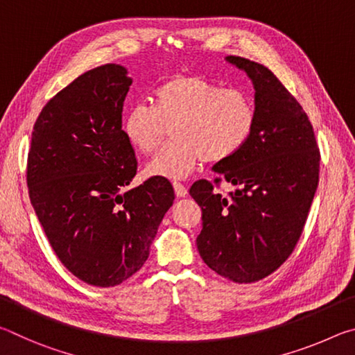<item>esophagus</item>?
Returning a JSON list of instances; mask_svg holds the SVG:
<instances>
[{
	"label": "esophagus",
	"instance_id": "esophagus-1",
	"mask_svg": "<svg viewBox=\"0 0 355 355\" xmlns=\"http://www.w3.org/2000/svg\"><path fill=\"white\" fill-rule=\"evenodd\" d=\"M172 186H173V191H175L177 197H184L186 194H188V189H186V186L182 184L180 182H173Z\"/></svg>",
	"mask_w": 355,
	"mask_h": 355
}]
</instances>
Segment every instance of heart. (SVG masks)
<instances>
[{"label":"heart","mask_w":355,"mask_h":355,"mask_svg":"<svg viewBox=\"0 0 355 355\" xmlns=\"http://www.w3.org/2000/svg\"><path fill=\"white\" fill-rule=\"evenodd\" d=\"M257 106L239 89H222L200 76H173L155 89L153 106L123 114L122 130L137 152H155L171 128L172 141L146 166L148 177H188L200 161L222 163L254 135Z\"/></svg>","instance_id":"b5f03b06"}]
</instances>
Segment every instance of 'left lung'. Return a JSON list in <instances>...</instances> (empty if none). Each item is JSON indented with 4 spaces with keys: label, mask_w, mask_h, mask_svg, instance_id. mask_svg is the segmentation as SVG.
I'll return each mask as SVG.
<instances>
[{
    "label": "left lung",
    "mask_w": 355,
    "mask_h": 355,
    "mask_svg": "<svg viewBox=\"0 0 355 355\" xmlns=\"http://www.w3.org/2000/svg\"><path fill=\"white\" fill-rule=\"evenodd\" d=\"M255 89L257 127L236 155L213 166L214 184L237 186L228 196L199 180L189 194L202 207L197 249L202 260L236 284L272 274L296 248L320 180V150L307 114L264 65L239 56Z\"/></svg>",
    "instance_id": "8db88e82"
}]
</instances>
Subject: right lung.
Listing matches in <instances>:
<instances>
[{"mask_svg": "<svg viewBox=\"0 0 355 355\" xmlns=\"http://www.w3.org/2000/svg\"><path fill=\"white\" fill-rule=\"evenodd\" d=\"M127 73L105 64L58 92L35 120L28 153L29 199L53 250L75 277L101 288L144 266L175 199L166 178L122 192L137 169L122 130Z\"/></svg>", "mask_w": 355, "mask_h": 355, "instance_id": "add662e5", "label": "right lung"}]
</instances>
